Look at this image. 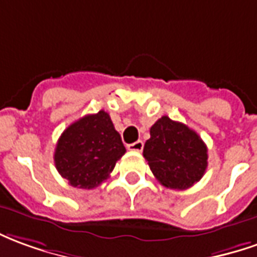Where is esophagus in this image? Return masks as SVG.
Here are the masks:
<instances>
[{
    "mask_svg": "<svg viewBox=\"0 0 257 257\" xmlns=\"http://www.w3.org/2000/svg\"><path fill=\"white\" fill-rule=\"evenodd\" d=\"M143 148H144V143L141 141V140H138V141H136V143L128 144V145H127V149H128V151H136V152H141Z\"/></svg>",
    "mask_w": 257,
    "mask_h": 257,
    "instance_id": "1",
    "label": "esophagus"
}]
</instances>
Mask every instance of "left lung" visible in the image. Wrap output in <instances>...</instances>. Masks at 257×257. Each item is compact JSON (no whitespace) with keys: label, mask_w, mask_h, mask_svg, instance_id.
<instances>
[{"label":"left lung","mask_w":257,"mask_h":257,"mask_svg":"<svg viewBox=\"0 0 257 257\" xmlns=\"http://www.w3.org/2000/svg\"><path fill=\"white\" fill-rule=\"evenodd\" d=\"M151 138L144 145L156 180L172 190H187L198 183L207 167V148L188 125L162 116L151 127Z\"/></svg>","instance_id":"left-lung-1"}]
</instances>
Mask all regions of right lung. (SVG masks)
Masks as SVG:
<instances>
[{"mask_svg":"<svg viewBox=\"0 0 257 257\" xmlns=\"http://www.w3.org/2000/svg\"><path fill=\"white\" fill-rule=\"evenodd\" d=\"M125 148L105 110L67 127L56 144V170L72 187L92 190L109 178Z\"/></svg>","mask_w":257,"mask_h":257,"instance_id":"obj_1","label":"right lung"}]
</instances>
